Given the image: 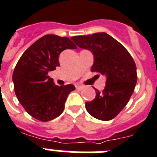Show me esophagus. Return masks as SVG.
Returning <instances> with one entry per match:
<instances>
[{
  "label": "esophagus",
  "instance_id": "1",
  "mask_svg": "<svg viewBox=\"0 0 157 157\" xmlns=\"http://www.w3.org/2000/svg\"><path fill=\"white\" fill-rule=\"evenodd\" d=\"M84 86H82V85H77L76 86V88H77V90H82V89L84 88Z\"/></svg>",
  "mask_w": 157,
  "mask_h": 157
}]
</instances>
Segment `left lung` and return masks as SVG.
Listing matches in <instances>:
<instances>
[{"label":"left lung","instance_id":"1","mask_svg":"<svg viewBox=\"0 0 157 157\" xmlns=\"http://www.w3.org/2000/svg\"><path fill=\"white\" fill-rule=\"evenodd\" d=\"M72 40L94 56L91 72L105 75V89H95V98L85 103L87 112L100 121H110L128 104L137 83L136 65L120 42L105 33L74 36Z\"/></svg>","mask_w":157,"mask_h":157}]
</instances>
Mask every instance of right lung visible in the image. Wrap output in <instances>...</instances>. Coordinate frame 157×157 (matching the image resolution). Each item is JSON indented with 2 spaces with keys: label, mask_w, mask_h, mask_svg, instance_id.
I'll list each match as a JSON object with an SVG mask.
<instances>
[{
  "label": "right lung",
  "mask_w": 157,
  "mask_h": 157,
  "mask_svg": "<svg viewBox=\"0 0 157 157\" xmlns=\"http://www.w3.org/2000/svg\"><path fill=\"white\" fill-rule=\"evenodd\" d=\"M77 47L70 38L48 34L28 48L17 63L12 74L16 97L26 112L42 122L52 121L63 112L73 84L58 86L48 72L60 66L59 55Z\"/></svg>",
  "instance_id": "1"
}]
</instances>
